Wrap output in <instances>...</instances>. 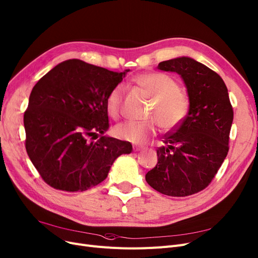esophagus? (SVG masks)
Here are the masks:
<instances>
[{
	"label": "esophagus",
	"instance_id": "obj_1",
	"mask_svg": "<svg viewBox=\"0 0 258 258\" xmlns=\"http://www.w3.org/2000/svg\"><path fill=\"white\" fill-rule=\"evenodd\" d=\"M145 149V147H143V146H135L133 147V150L135 151H141V150H144Z\"/></svg>",
	"mask_w": 258,
	"mask_h": 258
}]
</instances>
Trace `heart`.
<instances>
[{
	"label": "heart",
	"mask_w": 258,
	"mask_h": 258,
	"mask_svg": "<svg viewBox=\"0 0 258 258\" xmlns=\"http://www.w3.org/2000/svg\"><path fill=\"white\" fill-rule=\"evenodd\" d=\"M133 82L153 99L149 116L159 122L160 127L169 131L178 127L187 116L189 99L180 90L178 82L163 73H144L133 78ZM125 87L121 84L113 87L106 99L108 114L114 119L120 116ZM157 132V122L128 120L118 123L114 129L115 136L132 143H143Z\"/></svg>",
	"instance_id": "1"
}]
</instances>
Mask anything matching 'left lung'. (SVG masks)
I'll use <instances>...</instances> for the list:
<instances>
[{
	"label": "left lung",
	"mask_w": 258,
	"mask_h": 258,
	"mask_svg": "<svg viewBox=\"0 0 258 258\" xmlns=\"http://www.w3.org/2000/svg\"><path fill=\"white\" fill-rule=\"evenodd\" d=\"M158 69L182 77L189 110L180 125L164 136L157 166L145 178L163 195L185 197L208 187L219 170L229 152L234 112L224 81L207 66L179 57L162 61Z\"/></svg>",
	"instance_id": "1"
}]
</instances>
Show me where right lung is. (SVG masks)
<instances>
[{
	"instance_id": "obj_1",
	"label": "right lung",
	"mask_w": 258,
	"mask_h": 258,
	"mask_svg": "<svg viewBox=\"0 0 258 258\" xmlns=\"http://www.w3.org/2000/svg\"><path fill=\"white\" fill-rule=\"evenodd\" d=\"M129 71L70 59L35 85L24 113L25 148L49 186L70 192L94 187L113 162L132 151L129 142L102 136L109 129L107 96Z\"/></svg>"
}]
</instances>
